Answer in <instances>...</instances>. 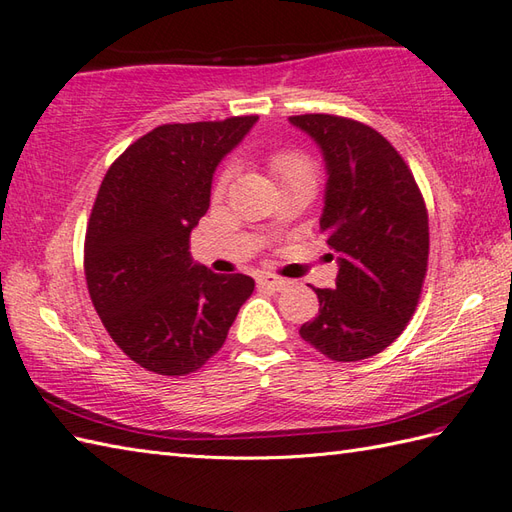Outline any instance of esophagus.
Wrapping results in <instances>:
<instances>
[{"mask_svg":"<svg viewBox=\"0 0 512 512\" xmlns=\"http://www.w3.org/2000/svg\"><path fill=\"white\" fill-rule=\"evenodd\" d=\"M257 283L261 288H270V290H283L285 285H288V279L277 277V275H270V272H264V275L257 277Z\"/></svg>","mask_w":512,"mask_h":512,"instance_id":"1","label":"esophagus"}]
</instances>
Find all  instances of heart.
I'll return each instance as SVG.
<instances>
[{
  "mask_svg": "<svg viewBox=\"0 0 512 512\" xmlns=\"http://www.w3.org/2000/svg\"><path fill=\"white\" fill-rule=\"evenodd\" d=\"M270 168H272V172L277 174L281 183L294 181V178H312V181H314V165L301 152H290V150L277 152L275 157L270 159ZM229 178H231V172H224L220 176L218 187L227 185Z\"/></svg>",
  "mask_w": 512,
  "mask_h": 512,
  "instance_id": "1",
  "label": "heart"
}]
</instances>
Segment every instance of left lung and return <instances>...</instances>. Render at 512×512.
<instances>
[{"instance_id": "obj_1", "label": "left lung", "mask_w": 512, "mask_h": 512, "mask_svg": "<svg viewBox=\"0 0 512 512\" xmlns=\"http://www.w3.org/2000/svg\"><path fill=\"white\" fill-rule=\"evenodd\" d=\"M290 122L323 152L320 231L338 253L336 288H314L320 310L299 334L329 360L360 362L395 342L417 310L430 255L425 200L406 161L375 128L327 113Z\"/></svg>"}]
</instances>
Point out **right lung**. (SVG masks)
<instances>
[{"label": "right lung", "mask_w": 512, "mask_h": 512, "mask_svg": "<svg viewBox=\"0 0 512 512\" xmlns=\"http://www.w3.org/2000/svg\"><path fill=\"white\" fill-rule=\"evenodd\" d=\"M257 120L157 126L113 161L95 196L85 237L91 303L117 347L146 371H198L255 290L240 272L194 264L189 233L209 209L218 163Z\"/></svg>", "instance_id": "right-lung-1"}]
</instances>
